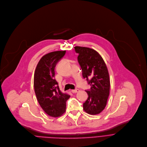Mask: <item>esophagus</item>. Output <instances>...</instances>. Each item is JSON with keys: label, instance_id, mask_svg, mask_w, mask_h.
Returning <instances> with one entry per match:
<instances>
[{"label": "esophagus", "instance_id": "esophagus-1", "mask_svg": "<svg viewBox=\"0 0 147 147\" xmlns=\"http://www.w3.org/2000/svg\"><path fill=\"white\" fill-rule=\"evenodd\" d=\"M78 92H79V89H75V90H71V92L73 93H78Z\"/></svg>", "mask_w": 147, "mask_h": 147}]
</instances>
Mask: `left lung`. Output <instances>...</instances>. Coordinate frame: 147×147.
Listing matches in <instances>:
<instances>
[{
	"mask_svg": "<svg viewBox=\"0 0 147 147\" xmlns=\"http://www.w3.org/2000/svg\"><path fill=\"white\" fill-rule=\"evenodd\" d=\"M79 54L78 62L82 75L91 86L86 91L87 100L83 103L84 111L90 115L101 113L107 105L110 90V79L108 68L100 54L95 50L86 47L75 46Z\"/></svg>",
	"mask_w": 147,
	"mask_h": 147,
	"instance_id": "8db88e82",
	"label": "left lung"
}]
</instances>
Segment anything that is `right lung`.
Segmentation results:
<instances>
[{
  "mask_svg": "<svg viewBox=\"0 0 147 147\" xmlns=\"http://www.w3.org/2000/svg\"><path fill=\"white\" fill-rule=\"evenodd\" d=\"M66 51H55L44 55L39 60L34 74V86L37 100L43 110L49 116L60 117L66 110V101L70 96L62 93L54 79L57 63Z\"/></svg>",
  "mask_w": 147,
  "mask_h": 147,
  "instance_id": "1",
  "label": "right lung"
}]
</instances>
